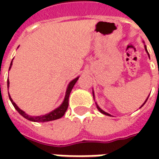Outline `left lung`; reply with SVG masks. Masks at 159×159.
Segmentation results:
<instances>
[{
    "mask_svg": "<svg viewBox=\"0 0 159 159\" xmlns=\"http://www.w3.org/2000/svg\"><path fill=\"white\" fill-rule=\"evenodd\" d=\"M145 49H146V51H147V54H148V56H149V53H148V52H147V47H146V45H145ZM149 58H150V56H149ZM93 97H94V93H93ZM147 99H148V97H147ZM147 100H146V101H145V102H144L143 105H142V106H141V107H143V106H144V105H145V103H146V102H147ZM95 105H96L97 109H98V110L100 111V112H101V113H102V114H105V115H107V116H111L110 114H109V113H107V112H106V111H105L102 110V109H101V108H100V107H99V106H98V105H97L96 102H95Z\"/></svg>",
    "mask_w": 159,
    "mask_h": 159,
    "instance_id": "left-lung-1",
    "label": "left lung"
}]
</instances>
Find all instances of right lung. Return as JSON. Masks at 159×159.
I'll list each match as a JSON object with an SVG mask.
<instances>
[{"label": "right lung", "mask_w": 159, "mask_h": 159, "mask_svg": "<svg viewBox=\"0 0 159 159\" xmlns=\"http://www.w3.org/2000/svg\"><path fill=\"white\" fill-rule=\"evenodd\" d=\"M12 61L11 62V65H10V67H9V70L11 68V66H12ZM79 77H76L75 79H73L70 83H69V85L67 87V89H66V96H65V100L63 101V103L59 106L58 108H56L55 110H53L51 112H49V113L46 114V115H43V116H37V117H31V116H29L28 114H26L24 111H22L21 109H19L18 106L16 105L14 102H13V100H12V98L11 96L9 95V99L11 100V102L13 105V107L15 108L16 110L18 111V112H19L21 116L26 118V119L30 120V121H32V122H42V123H44V122H48V121H52V120H56V119H59L60 117H62L65 113H66V110H67V108H68V106H69V103H68V101H69V96H70V93L71 92V90H72L73 87L74 85L76 84V81L78 80ZM7 87H9V81L7 80Z\"/></svg>", "instance_id": "1"}]
</instances>
